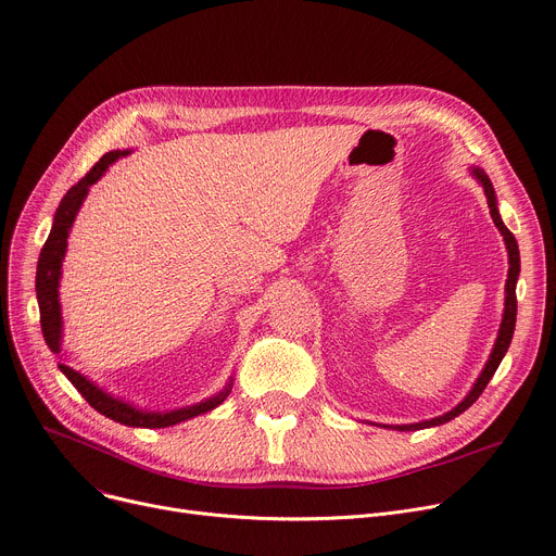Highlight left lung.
I'll list each match as a JSON object with an SVG mask.
<instances>
[{"label": "left lung", "instance_id": "left-lung-1", "mask_svg": "<svg viewBox=\"0 0 556 556\" xmlns=\"http://www.w3.org/2000/svg\"><path fill=\"white\" fill-rule=\"evenodd\" d=\"M473 175L480 180V185L484 187V195H486V204H489V214L495 223V227L501 229V233L505 237V243H507V252H509V275H507V283H505V315H503V325H501V333H498V340H495V346L493 352L489 356V363L486 367L482 369L480 378L476 381L473 390L469 392V396H466L457 407H453L451 413L437 417V419H430V421H421V424H410V426H396V430H421V428H430V426H440V424H446L451 419H455L457 415H462L466 407H471L478 396L484 392L486 383L491 381V376L495 374V369H498L503 356L507 354L509 349V342H511V336H514V327H516V281H518V273H520V254H518V243L514 239V233L505 227L501 214H498V207H495V193H493V187H491V180L486 178V173L482 168H473ZM390 428V426H388Z\"/></svg>", "mask_w": 556, "mask_h": 556}]
</instances>
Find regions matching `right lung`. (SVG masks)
I'll return each instance as SVG.
<instances>
[{"label": "right lung", "instance_id": "obj_1", "mask_svg": "<svg viewBox=\"0 0 556 556\" xmlns=\"http://www.w3.org/2000/svg\"><path fill=\"white\" fill-rule=\"evenodd\" d=\"M128 155L126 151H112L105 153L90 170H87L83 178L65 193V198L61 200L53 216V227L49 239L40 252L38 258V273H36V293H38V304H40V325H42V336L45 342L49 344V349L53 354L61 352V329H63V317H61V302H58V281H61V266H63V256L67 250V237H70V229L72 223L76 218V212L80 210V202L85 200L87 191L90 187L101 178L105 173V168L116 162L119 157ZM61 371L70 378L72 386L85 396V401L90 403L94 410H99L101 415H105L108 419L119 421L124 426H137V428H166V426H175L185 419L198 417L202 413H210L214 410L216 405H220L229 390L231 383H227V388L216 394L214 399L191 405V407H182V410H173V413H143L137 410V407L119 401V399H112L110 394H105L101 388H97L94 383L87 381V378L78 371H74L72 367L58 363Z\"/></svg>", "mask_w": 556, "mask_h": 556}]
</instances>
